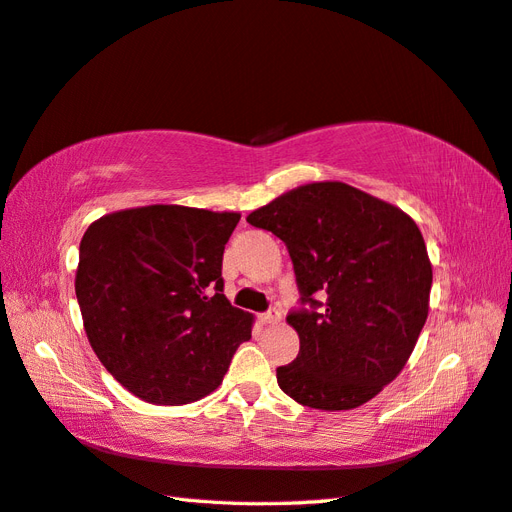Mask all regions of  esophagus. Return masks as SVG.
Here are the masks:
<instances>
[{
  "mask_svg": "<svg viewBox=\"0 0 512 512\" xmlns=\"http://www.w3.org/2000/svg\"><path fill=\"white\" fill-rule=\"evenodd\" d=\"M282 320V315H280V309H276V306H274V309H269L265 315H263V322L265 324H278Z\"/></svg>",
  "mask_w": 512,
  "mask_h": 512,
  "instance_id": "obj_1",
  "label": "esophagus"
}]
</instances>
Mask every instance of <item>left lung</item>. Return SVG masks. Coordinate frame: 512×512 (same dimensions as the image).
Listing matches in <instances>:
<instances>
[{"label": "left lung", "instance_id": "obj_1", "mask_svg": "<svg viewBox=\"0 0 512 512\" xmlns=\"http://www.w3.org/2000/svg\"><path fill=\"white\" fill-rule=\"evenodd\" d=\"M247 223L287 245L300 300L311 306L287 315L300 352L276 370L280 390L324 412L374 399L405 368L429 313L431 263L414 219L342 181H315Z\"/></svg>", "mask_w": 512, "mask_h": 512}]
</instances>
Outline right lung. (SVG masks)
Masks as SVG:
<instances>
[{
  "label": "right lung",
  "instance_id": "right-lung-1",
  "mask_svg": "<svg viewBox=\"0 0 512 512\" xmlns=\"http://www.w3.org/2000/svg\"><path fill=\"white\" fill-rule=\"evenodd\" d=\"M238 212L144 206L87 227L76 298L113 379L153 405H186L221 385L254 315L223 295V249Z\"/></svg>",
  "mask_w": 512,
  "mask_h": 512
}]
</instances>
